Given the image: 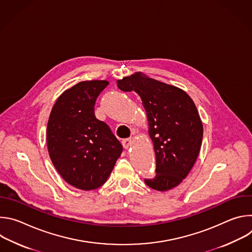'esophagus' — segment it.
<instances>
[{"label":"esophagus","instance_id":"obj_1","mask_svg":"<svg viewBox=\"0 0 252 252\" xmlns=\"http://www.w3.org/2000/svg\"><path fill=\"white\" fill-rule=\"evenodd\" d=\"M132 143H133V139L131 137L126 138V139L123 140V146H124L125 149H128L129 147H131Z\"/></svg>","mask_w":252,"mask_h":252}]
</instances>
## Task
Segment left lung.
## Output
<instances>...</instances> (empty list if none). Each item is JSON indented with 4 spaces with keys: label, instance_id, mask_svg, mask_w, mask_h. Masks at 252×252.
<instances>
[{
    "label": "left lung",
    "instance_id": "1",
    "mask_svg": "<svg viewBox=\"0 0 252 252\" xmlns=\"http://www.w3.org/2000/svg\"><path fill=\"white\" fill-rule=\"evenodd\" d=\"M120 90L136 93L145 107L157 161V175L147 186L166 191L183 183L200 152L203 126L191 97L182 89L137 71L117 82Z\"/></svg>",
    "mask_w": 252,
    "mask_h": 252
}]
</instances>
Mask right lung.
I'll list each match as a JSON object with an SVG mask.
<instances>
[{"mask_svg":"<svg viewBox=\"0 0 252 252\" xmlns=\"http://www.w3.org/2000/svg\"><path fill=\"white\" fill-rule=\"evenodd\" d=\"M107 81H85L65 90L56 100L47 126L51 160L76 189L101 187L121 157L122 143L94 116V103Z\"/></svg>","mask_w":252,"mask_h":252,"instance_id":"obj_1","label":"right lung"}]
</instances>
